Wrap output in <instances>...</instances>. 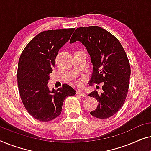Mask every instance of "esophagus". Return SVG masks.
I'll return each instance as SVG.
<instances>
[{
  "instance_id": "34e87169",
  "label": "esophagus",
  "mask_w": 151,
  "mask_h": 151,
  "mask_svg": "<svg viewBox=\"0 0 151 151\" xmlns=\"http://www.w3.org/2000/svg\"><path fill=\"white\" fill-rule=\"evenodd\" d=\"M78 95H79V96H82V97H86L87 96V95H86L85 93L83 92V91H77V93H76Z\"/></svg>"
}]
</instances>
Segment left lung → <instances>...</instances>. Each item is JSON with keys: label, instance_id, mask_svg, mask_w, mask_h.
Returning a JSON list of instances; mask_svg holds the SVG:
<instances>
[{"label": "left lung", "instance_id": "8db88e82", "mask_svg": "<svg viewBox=\"0 0 151 151\" xmlns=\"http://www.w3.org/2000/svg\"><path fill=\"white\" fill-rule=\"evenodd\" d=\"M78 40L85 46L93 66L89 82L103 84L102 93L94 91L88 95L98 102L90 114L109 118L122 108L127 96L131 67L127 53L117 38L98 26L76 29L70 43Z\"/></svg>", "mask_w": 151, "mask_h": 151}]
</instances>
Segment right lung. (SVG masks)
I'll return each mask as SVG.
<instances>
[{
	"label": "right lung",
	"instance_id": "right-lung-1",
	"mask_svg": "<svg viewBox=\"0 0 151 151\" xmlns=\"http://www.w3.org/2000/svg\"><path fill=\"white\" fill-rule=\"evenodd\" d=\"M74 30L71 28L40 32L20 55L17 71L20 98L27 112L40 122H49L60 115L65 99L76 93L67 84L52 91L47 85L58 53Z\"/></svg>",
	"mask_w": 151,
	"mask_h": 151
}]
</instances>
